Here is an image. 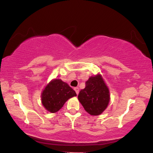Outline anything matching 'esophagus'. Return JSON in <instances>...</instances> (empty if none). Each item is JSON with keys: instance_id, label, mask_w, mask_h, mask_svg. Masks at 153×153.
Here are the masks:
<instances>
[{"instance_id": "esophagus-1", "label": "esophagus", "mask_w": 153, "mask_h": 153, "mask_svg": "<svg viewBox=\"0 0 153 153\" xmlns=\"http://www.w3.org/2000/svg\"><path fill=\"white\" fill-rule=\"evenodd\" d=\"M74 90H75V92H76V94L78 95V93H79V88H74Z\"/></svg>"}]
</instances>
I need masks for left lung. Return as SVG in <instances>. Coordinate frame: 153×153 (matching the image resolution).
<instances>
[{
  "label": "left lung",
  "mask_w": 153,
  "mask_h": 153,
  "mask_svg": "<svg viewBox=\"0 0 153 153\" xmlns=\"http://www.w3.org/2000/svg\"><path fill=\"white\" fill-rule=\"evenodd\" d=\"M78 100L89 114L98 116L106 108L110 101L109 90L101 75L91 76L78 94Z\"/></svg>",
  "instance_id": "obj_1"
}]
</instances>
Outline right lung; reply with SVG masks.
Returning a JSON list of instances; mask_svg holds the SVG:
<instances>
[{"instance_id": "add662e5", "label": "right lung", "mask_w": 153, "mask_h": 153, "mask_svg": "<svg viewBox=\"0 0 153 153\" xmlns=\"http://www.w3.org/2000/svg\"><path fill=\"white\" fill-rule=\"evenodd\" d=\"M75 91L60 79L49 82L42 93V103L48 111H58L68 99L76 96Z\"/></svg>"}]
</instances>
